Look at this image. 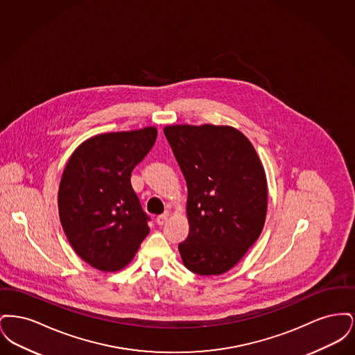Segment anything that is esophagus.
Wrapping results in <instances>:
<instances>
[{"mask_svg":"<svg viewBox=\"0 0 355 355\" xmlns=\"http://www.w3.org/2000/svg\"><path fill=\"white\" fill-rule=\"evenodd\" d=\"M168 217H169L168 214H161V216L157 217V220H157V223H158L159 226H164V225L166 223V220H168Z\"/></svg>","mask_w":355,"mask_h":355,"instance_id":"1","label":"esophagus"}]
</instances>
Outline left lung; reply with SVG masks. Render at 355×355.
<instances>
[{"mask_svg": "<svg viewBox=\"0 0 355 355\" xmlns=\"http://www.w3.org/2000/svg\"><path fill=\"white\" fill-rule=\"evenodd\" d=\"M187 184L189 236L178 245L186 268L200 275L230 270L261 234L268 184L252 142L232 126L164 129Z\"/></svg>", "mask_w": 355, "mask_h": 355, "instance_id": "8db88e82", "label": "left lung"}]
</instances>
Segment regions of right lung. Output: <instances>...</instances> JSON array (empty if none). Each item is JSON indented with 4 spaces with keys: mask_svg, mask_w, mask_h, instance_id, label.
Returning a JSON list of instances; mask_svg holds the SVG:
<instances>
[{
    "mask_svg": "<svg viewBox=\"0 0 355 355\" xmlns=\"http://www.w3.org/2000/svg\"><path fill=\"white\" fill-rule=\"evenodd\" d=\"M157 139L155 128L105 133L83 142L62 173L58 211L74 252L101 271H117L149 234L130 175Z\"/></svg>",
    "mask_w": 355,
    "mask_h": 355,
    "instance_id": "1",
    "label": "right lung"
}]
</instances>
